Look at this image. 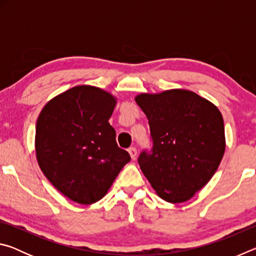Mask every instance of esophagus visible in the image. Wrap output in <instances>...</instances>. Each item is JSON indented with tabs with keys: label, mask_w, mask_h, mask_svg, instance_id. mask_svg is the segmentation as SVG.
I'll return each mask as SVG.
<instances>
[{
	"label": "esophagus",
	"mask_w": 256,
	"mask_h": 256,
	"mask_svg": "<svg viewBox=\"0 0 256 256\" xmlns=\"http://www.w3.org/2000/svg\"><path fill=\"white\" fill-rule=\"evenodd\" d=\"M128 154L130 156H131V158L134 160L136 158V154H138V151H136V146H131V148H128Z\"/></svg>",
	"instance_id": "34e87169"
}]
</instances>
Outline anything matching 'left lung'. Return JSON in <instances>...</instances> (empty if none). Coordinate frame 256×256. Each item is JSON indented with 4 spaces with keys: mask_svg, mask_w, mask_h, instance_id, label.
Wrapping results in <instances>:
<instances>
[{
    "mask_svg": "<svg viewBox=\"0 0 256 256\" xmlns=\"http://www.w3.org/2000/svg\"><path fill=\"white\" fill-rule=\"evenodd\" d=\"M136 102L149 120L154 146L138 164L162 200L182 203L208 184L226 149L218 107L186 89L140 94Z\"/></svg>",
    "mask_w": 256,
    "mask_h": 256,
    "instance_id": "obj_1",
    "label": "left lung"
}]
</instances>
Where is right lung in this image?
Instances as JSON below:
<instances>
[{
    "instance_id": "1",
    "label": "right lung",
    "mask_w": 256,
    "mask_h": 256,
    "mask_svg": "<svg viewBox=\"0 0 256 256\" xmlns=\"http://www.w3.org/2000/svg\"><path fill=\"white\" fill-rule=\"evenodd\" d=\"M116 98L94 86H76L46 104L38 116L34 149L46 178L63 196L92 204L131 157L118 148L108 120Z\"/></svg>"
}]
</instances>
